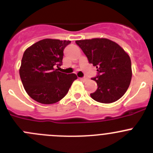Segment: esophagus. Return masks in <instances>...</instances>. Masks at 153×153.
Masks as SVG:
<instances>
[{"label":"esophagus","mask_w":153,"mask_h":153,"mask_svg":"<svg viewBox=\"0 0 153 153\" xmlns=\"http://www.w3.org/2000/svg\"><path fill=\"white\" fill-rule=\"evenodd\" d=\"M80 80H81L82 81H87V78H80Z\"/></svg>","instance_id":"obj_1"}]
</instances>
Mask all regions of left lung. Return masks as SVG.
<instances>
[{
    "mask_svg": "<svg viewBox=\"0 0 153 153\" xmlns=\"http://www.w3.org/2000/svg\"><path fill=\"white\" fill-rule=\"evenodd\" d=\"M96 67L98 75L92 78L98 88L90 94L92 99L103 104L118 101L130 84L132 67L129 55L118 44L107 38H92L75 41Z\"/></svg>",
    "mask_w": 153,
    "mask_h": 153,
    "instance_id": "obj_1",
    "label": "left lung"
}]
</instances>
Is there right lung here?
<instances>
[{
  "label": "right lung",
  "instance_id": "1",
  "mask_svg": "<svg viewBox=\"0 0 153 153\" xmlns=\"http://www.w3.org/2000/svg\"><path fill=\"white\" fill-rule=\"evenodd\" d=\"M70 41L41 40L24 52L19 69L26 92L33 100L43 104L61 101L67 94L77 75L59 72L64 49Z\"/></svg>",
  "mask_w": 153,
  "mask_h": 153
}]
</instances>
